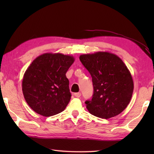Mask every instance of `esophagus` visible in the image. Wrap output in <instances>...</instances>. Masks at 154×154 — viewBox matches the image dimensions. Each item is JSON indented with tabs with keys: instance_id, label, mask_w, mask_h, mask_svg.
Returning a JSON list of instances; mask_svg holds the SVG:
<instances>
[{
	"instance_id": "obj_1",
	"label": "esophagus",
	"mask_w": 154,
	"mask_h": 154,
	"mask_svg": "<svg viewBox=\"0 0 154 154\" xmlns=\"http://www.w3.org/2000/svg\"><path fill=\"white\" fill-rule=\"evenodd\" d=\"M74 96H75V97L77 98H79L81 96V93L80 92H77V93H75L74 94Z\"/></svg>"
}]
</instances>
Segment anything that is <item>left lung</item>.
Listing matches in <instances>:
<instances>
[{"instance_id": "1", "label": "left lung", "mask_w": 154, "mask_h": 154, "mask_svg": "<svg viewBox=\"0 0 154 154\" xmlns=\"http://www.w3.org/2000/svg\"><path fill=\"white\" fill-rule=\"evenodd\" d=\"M79 60L92 78V98L85 102L88 111L104 119L121 113L130 102L134 90L126 64L116 54L107 51L83 54Z\"/></svg>"}]
</instances>
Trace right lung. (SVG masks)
<instances>
[{
	"instance_id": "add662e5",
	"label": "right lung",
	"mask_w": 154,
	"mask_h": 154,
	"mask_svg": "<svg viewBox=\"0 0 154 154\" xmlns=\"http://www.w3.org/2000/svg\"><path fill=\"white\" fill-rule=\"evenodd\" d=\"M73 56L45 53L32 61L22 79V92L30 107L45 117L63 111L71 100L66 73Z\"/></svg>"
}]
</instances>
